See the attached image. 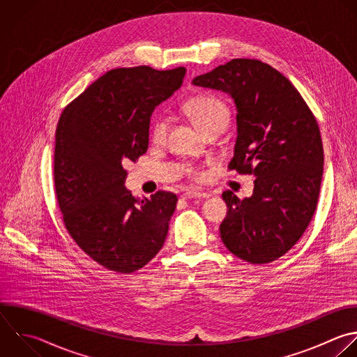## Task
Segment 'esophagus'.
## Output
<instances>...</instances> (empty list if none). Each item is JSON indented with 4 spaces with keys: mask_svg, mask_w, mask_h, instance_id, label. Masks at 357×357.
<instances>
[{
    "mask_svg": "<svg viewBox=\"0 0 357 357\" xmlns=\"http://www.w3.org/2000/svg\"><path fill=\"white\" fill-rule=\"evenodd\" d=\"M184 199H194V198H208L209 194L199 192V191H187L181 195Z\"/></svg>",
    "mask_w": 357,
    "mask_h": 357,
    "instance_id": "esophagus-1",
    "label": "esophagus"
}]
</instances>
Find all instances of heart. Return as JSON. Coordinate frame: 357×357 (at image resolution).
Segmentation results:
<instances>
[{
	"label": "heart",
	"instance_id": "heart-1",
	"mask_svg": "<svg viewBox=\"0 0 357 357\" xmlns=\"http://www.w3.org/2000/svg\"><path fill=\"white\" fill-rule=\"evenodd\" d=\"M183 112L205 135L209 132H222L230 117V110L223 99L211 93H201L187 99ZM167 135V121L162 116H156L151 127V139L153 144L165 142ZM184 173L195 181L202 180V173L194 169H184Z\"/></svg>",
	"mask_w": 357,
	"mask_h": 357
}]
</instances>
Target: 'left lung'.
<instances>
[{
    "label": "left lung",
    "mask_w": 357,
    "mask_h": 357,
    "mask_svg": "<svg viewBox=\"0 0 357 357\" xmlns=\"http://www.w3.org/2000/svg\"><path fill=\"white\" fill-rule=\"evenodd\" d=\"M229 93L237 107V139L229 170L254 174L250 198L222 194L226 248L250 264L286 254L317 208L324 149L318 123L291 82L271 66L234 59L192 79Z\"/></svg>",
    "instance_id": "obj_1"
}]
</instances>
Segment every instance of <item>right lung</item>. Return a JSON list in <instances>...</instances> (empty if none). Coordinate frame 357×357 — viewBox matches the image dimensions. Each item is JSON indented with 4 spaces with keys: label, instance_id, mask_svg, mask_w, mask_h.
Returning <instances> with one entry per match:
<instances>
[{
    "label": "right lung",
    "instance_id": "add662e5",
    "mask_svg": "<svg viewBox=\"0 0 357 357\" xmlns=\"http://www.w3.org/2000/svg\"><path fill=\"white\" fill-rule=\"evenodd\" d=\"M185 68H116L61 113L56 130L54 185L74 241L109 271L131 273L163 247L176 209L173 192L138 199L124 187L123 163L149 145L151 116L183 84Z\"/></svg>",
    "mask_w": 357,
    "mask_h": 357
}]
</instances>
